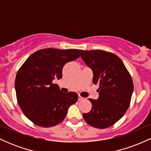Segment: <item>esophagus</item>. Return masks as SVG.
I'll return each instance as SVG.
<instances>
[{"label":"esophagus","mask_w":151,"mask_h":151,"mask_svg":"<svg viewBox=\"0 0 151 151\" xmlns=\"http://www.w3.org/2000/svg\"><path fill=\"white\" fill-rule=\"evenodd\" d=\"M84 99V98L81 97V96H79V98H78V101H83V100Z\"/></svg>","instance_id":"obj_1"}]
</instances>
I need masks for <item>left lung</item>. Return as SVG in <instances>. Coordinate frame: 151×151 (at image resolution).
I'll use <instances>...</instances> for the list:
<instances>
[{"label":"left lung","mask_w":151,"mask_h":151,"mask_svg":"<svg viewBox=\"0 0 151 151\" xmlns=\"http://www.w3.org/2000/svg\"><path fill=\"white\" fill-rule=\"evenodd\" d=\"M81 57L93 71L92 82L99 86L97 100L89 99L91 109L83 114L88 124L109 128L126 113L131 103L133 83L124 62L115 54L104 50H80Z\"/></svg>","instance_id":"1"}]
</instances>
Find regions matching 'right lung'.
I'll use <instances>...</instances> for the list:
<instances>
[{
    "label": "right lung",
    "instance_id": "right-lung-1",
    "mask_svg": "<svg viewBox=\"0 0 151 151\" xmlns=\"http://www.w3.org/2000/svg\"><path fill=\"white\" fill-rule=\"evenodd\" d=\"M79 57L77 49L47 48L35 52L20 67L15 81L17 101L25 116L35 125L56 126L77 102V93L62 92L52 81L62 79L65 64Z\"/></svg>",
    "mask_w": 151,
    "mask_h": 151
}]
</instances>
